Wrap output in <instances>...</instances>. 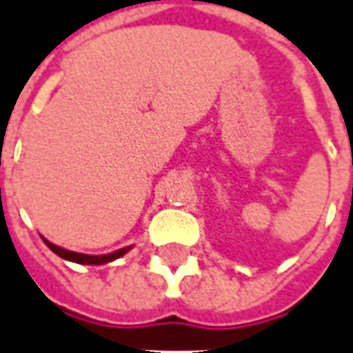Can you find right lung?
I'll use <instances>...</instances> for the list:
<instances>
[{
  "label": "right lung",
  "mask_w": 353,
  "mask_h": 353,
  "mask_svg": "<svg viewBox=\"0 0 353 353\" xmlns=\"http://www.w3.org/2000/svg\"><path fill=\"white\" fill-rule=\"evenodd\" d=\"M43 241H46V239H43ZM46 245H48L49 248L57 254V256H61V258H65V260H70V262L83 263V265H103V263L112 262V260H117V258H120V256H124V254L130 250V246H125V248H120V250H117V252H112V254H105V256H88V254L65 250V248H61V246L49 243V241H46Z\"/></svg>",
  "instance_id": "obj_1"
}]
</instances>
